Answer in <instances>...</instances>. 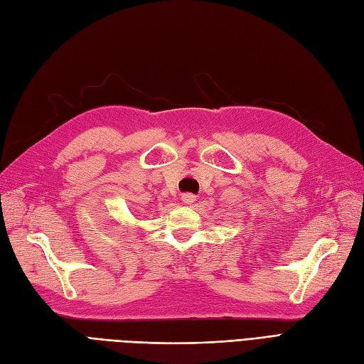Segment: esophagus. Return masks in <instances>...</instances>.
<instances>
[{
    "instance_id": "esophagus-1",
    "label": "esophagus",
    "mask_w": 364,
    "mask_h": 364,
    "mask_svg": "<svg viewBox=\"0 0 364 364\" xmlns=\"http://www.w3.org/2000/svg\"><path fill=\"white\" fill-rule=\"evenodd\" d=\"M181 200L184 204H192V203H195V200H197V197H195L193 193H183Z\"/></svg>"
}]
</instances>
